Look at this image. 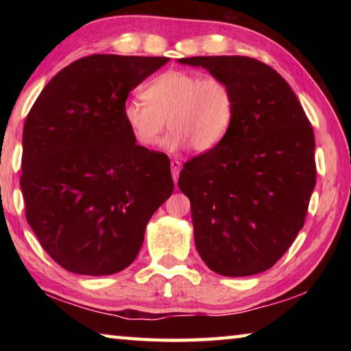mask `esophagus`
I'll use <instances>...</instances> for the list:
<instances>
[{"instance_id": "obj_1", "label": "esophagus", "mask_w": 351, "mask_h": 351, "mask_svg": "<svg viewBox=\"0 0 351 351\" xmlns=\"http://www.w3.org/2000/svg\"><path fill=\"white\" fill-rule=\"evenodd\" d=\"M170 167H171V176H173V181L176 184L178 176H180V171H181V162L178 161V159H171Z\"/></svg>"}]
</instances>
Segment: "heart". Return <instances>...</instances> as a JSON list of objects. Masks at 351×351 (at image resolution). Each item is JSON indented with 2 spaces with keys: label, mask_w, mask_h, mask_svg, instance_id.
Returning a JSON list of instances; mask_svg holds the SVG:
<instances>
[{
  "label": "heart",
  "mask_w": 351,
  "mask_h": 351,
  "mask_svg": "<svg viewBox=\"0 0 351 351\" xmlns=\"http://www.w3.org/2000/svg\"><path fill=\"white\" fill-rule=\"evenodd\" d=\"M141 99H128L122 106L123 122L141 147L158 145L164 141L170 152L189 145L195 153H207L221 144L232 127L235 94L219 77L170 69L148 83Z\"/></svg>",
  "instance_id": "1"
}]
</instances>
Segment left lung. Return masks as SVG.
Returning a JSON list of instances; mask_svg holds the SVG:
<instances>
[{
  "label": "left lung",
  "mask_w": 351,
  "mask_h": 351,
  "mask_svg": "<svg viewBox=\"0 0 351 351\" xmlns=\"http://www.w3.org/2000/svg\"><path fill=\"white\" fill-rule=\"evenodd\" d=\"M232 86L235 116L221 144L184 164L195 246L226 277L269 269L304 228L316 186L314 132L288 82L251 57L178 60Z\"/></svg>",
  "instance_id": "obj_1"
}]
</instances>
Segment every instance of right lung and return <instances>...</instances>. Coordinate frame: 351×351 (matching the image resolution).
<instances>
[{"label": "right lung", "mask_w": 351, "mask_h": 351, "mask_svg": "<svg viewBox=\"0 0 351 351\" xmlns=\"http://www.w3.org/2000/svg\"><path fill=\"white\" fill-rule=\"evenodd\" d=\"M167 57L94 54L43 88L23 130L21 192L40 245L74 274L110 276L138 257L173 192L167 154L136 144L128 94Z\"/></svg>", "instance_id": "obj_1"}]
</instances>
